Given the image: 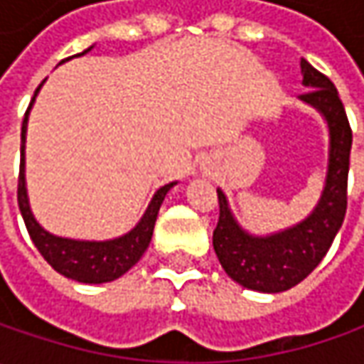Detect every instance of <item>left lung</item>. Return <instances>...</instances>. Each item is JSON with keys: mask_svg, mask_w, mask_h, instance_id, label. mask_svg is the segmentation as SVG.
<instances>
[{"mask_svg": "<svg viewBox=\"0 0 364 364\" xmlns=\"http://www.w3.org/2000/svg\"><path fill=\"white\" fill-rule=\"evenodd\" d=\"M300 66L301 85L308 89L300 95V101L316 109L328 125L326 180L314 210L284 231L253 235L237 223L225 192L217 188L220 217L213 232L215 253L232 282L263 294L286 291L314 272L346 215V178L353 146L346 111L328 77L304 58Z\"/></svg>", "mask_w": 364, "mask_h": 364, "instance_id": "1", "label": "left lung"}]
</instances>
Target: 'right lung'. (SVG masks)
I'll return each mask as SVG.
<instances>
[{
    "instance_id": "right-lung-1",
    "label": "right lung",
    "mask_w": 364,
    "mask_h": 364,
    "mask_svg": "<svg viewBox=\"0 0 364 364\" xmlns=\"http://www.w3.org/2000/svg\"><path fill=\"white\" fill-rule=\"evenodd\" d=\"M92 48V46H91ZM80 52L77 56L87 54L89 50ZM64 63V60H63ZM46 80L40 82V87L36 89L34 99L26 111V117L21 123V164H20V178H18V204H20V213L26 223V229L30 232L36 249L42 253V257L48 261L50 265L56 272L75 279L80 284H107L121 277L123 273H127L133 265L141 259L149 247L151 235H154V225L160 213V206L166 198V194L170 188H174L176 182H170L166 186H161L154 198L147 204L144 217L139 218V223L133 227L132 231L115 237V239H107V241H78V239H68V237H58L48 232L38 220H36L30 198H28V188H26V132H28V117H30V109L34 105L36 97L42 89Z\"/></svg>"
}]
</instances>
